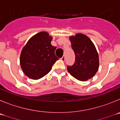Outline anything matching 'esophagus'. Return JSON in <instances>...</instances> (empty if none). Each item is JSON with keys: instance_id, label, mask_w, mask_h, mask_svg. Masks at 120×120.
<instances>
[{"instance_id": "esophagus-1", "label": "esophagus", "mask_w": 120, "mask_h": 120, "mask_svg": "<svg viewBox=\"0 0 120 120\" xmlns=\"http://www.w3.org/2000/svg\"><path fill=\"white\" fill-rule=\"evenodd\" d=\"M61 60H62V61H64V60H65V56H63L61 58Z\"/></svg>"}]
</instances>
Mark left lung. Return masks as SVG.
<instances>
[{"instance_id":"8db88e82","label":"left lung","mask_w":120,"mask_h":120,"mask_svg":"<svg viewBox=\"0 0 120 120\" xmlns=\"http://www.w3.org/2000/svg\"><path fill=\"white\" fill-rule=\"evenodd\" d=\"M71 46L75 54V61L68 72L78 80L85 81L94 76L99 67L98 51L91 39L82 33L69 37Z\"/></svg>"}]
</instances>
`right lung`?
I'll use <instances>...</instances> for the list:
<instances>
[{"label": "right lung", "instance_id": "right-lung-1", "mask_svg": "<svg viewBox=\"0 0 120 120\" xmlns=\"http://www.w3.org/2000/svg\"><path fill=\"white\" fill-rule=\"evenodd\" d=\"M52 37L48 33L41 32L28 41L20 55L22 72L32 79H38L51 70L59 58L55 55L56 47L51 45Z\"/></svg>", "mask_w": 120, "mask_h": 120}]
</instances>
